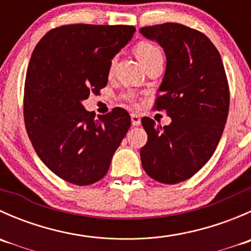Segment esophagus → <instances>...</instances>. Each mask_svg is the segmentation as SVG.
Masks as SVG:
<instances>
[{
  "mask_svg": "<svg viewBox=\"0 0 251 251\" xmlns=\"http://www.w3.org/2000/svg\"><path fill=\"white\" fill-rule=\"evenodd\" d=\"M131 121H132L133 126L141 125V116L138 115V114L132 113V114H131Z\"/></svg>",
  "mask_w": 251,
  "mask_h": 251,
  "instance_id": "esophagus-1",
  "label": "esophagus"
}]
</instances>
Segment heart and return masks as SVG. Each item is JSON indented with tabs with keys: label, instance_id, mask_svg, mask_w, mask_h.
I'll return each instance as SVG.
<instances>
[{
	"label": "heart",
	"instance_id": "obj_1",
	"mask_svg": "<svg viewBox=\"0 0 251 251\" xmlns=\"http://www.w3.org/2000/svg\"><path fill=\"white\" fill-rule=\"evenodd\" d=\"M133 50H135L136 57L140 59V62L144 65V68L148 64L153 63L154 60L163 59V52H161L160 47L156 46L155 44L151 41H138L137 44L133 47ZM114 63H115V59H111L109 70L111 72L114 67ZM124 100H126L127 102L132 103V104H136L137 103V98H136V95L131 91L124 93Z\"/></svg>",
	"mask_w": 251,
	"mask_h": 251
}]
</instances>
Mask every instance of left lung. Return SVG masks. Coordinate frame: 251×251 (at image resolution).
I'll return each mask as SVG.
<instances>
[{"label": "left lung", "mask_w": 251, "mask_h": 251, "mask_svg": "<svg viewBox=\"0 0 251 251\" xmlns=\"http://www.w3.org/2000/svg\"><path fill=\"white\" fill-rule=\"evenodd\" d=\"M166 54V72L153 108L171 118L168 126L142 118L148 135L141 148L144 171L165 184L191 178L214 154L229 109V86L224 63L209 37L177 24L141 27Z\"/></svg>", "instance_id": "left-lung-1"}]
</instances>
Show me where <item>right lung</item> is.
I'll return each mask as SVG.
<instances>
[{
	"label": "right lung",
	"mask_w": 251,
	"mask_h": 251,
	"mask_svg": "<svg viewBox=\"0 0 251 251\" xmlns=\"http://www.w3.org/2000/svg\"><path fill=\"white\" fill-rule=\"evenodd\" d=\"M132 25L70 24L50 29L35 47L24 86V123L35 151L64 181H100L131 126L114 108L96 119L82 100L108 83L111 58L130 41Z\"/></svg>",
	"instance_id": "1"
}]
</instances>
